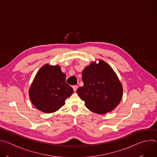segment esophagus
<instances>
[{
	"label": "esophagus",
	"mask_w": 157,
	"mask_h": 157,
	"mask_svg": "<svg viewBox=\"0 0 157 157\" xmlns=\"http://www.w3.org/2000/svg\"><path fill=\"white\" fill-rule=\"evenodd\" d=\"M73 88L74 91H76L77 89H78V86H77V85H75V86H73Z\"/></svg>",
	"instance_id": "1"
}]
</instances>
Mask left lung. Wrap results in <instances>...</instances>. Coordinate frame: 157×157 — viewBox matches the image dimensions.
Masks as SVG:
<instances>
[{
    "label": "left lung",
    "mask_w": 157,
    "mask_h": 157,
    "mask_svg": "<svg viewBox=\"0 0 157 157\" xmlns=\"http://www.w3.org/2000/svg\"><path fill=\"white\" fill-rule=\"evenodd\" d=\"M83 86L77 89L79 98L89 110L97 114L113 110L122 97V86L115 72L104 61L99 60L86 67L82 72Z\"/></svg>",
    "instance_id": "left-lung-1"
}]
</instances>
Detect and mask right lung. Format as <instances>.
I'll list each match as a JSON object with an SVG mask.
<instances>
[{
    "label": "right lung",
    "instance_id": "add662e5",
    "mask_svg": "<svg viewBox=\"0 0 157 157\" xmlns=\"http://www.w3.org/2000/svg\"><path fill=\"white\" fill-rule=\"evenodd\" d=\"M73 93L66 82V75L58 65L43 66L36 75L29 89L32 104L45 113L56 111Z\"/></svg>",
    "mask_w": 157,
    "mask_h": 157
}]
</instances>
